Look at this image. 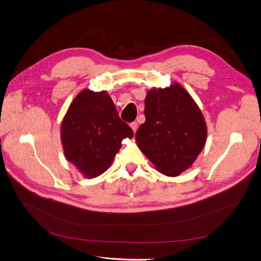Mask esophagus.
Wrapping results in <instances>:
<instances>
[{
  "instance_id": "obj_1",
  "label": "esophagus",
  "mask_w": 261,
  "mask_h": 261,
  "mask_svg": "<svg viewBox=\"0 0 261 261\" xmlns=\"http://www.w3.org/2000/svg\"><path fill=\"white\" fill-rule=\"evenodd\" d=\"M130 127H131V129L133 130V132L135 133V132H137V130H138V123L137 122H131L130 123Z\"/></svg>"
}]
</instances>
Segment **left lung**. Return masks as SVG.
<instances>
[{
  "instance_id": "8db88e82",
  "label": "left lung",
  "mask_w": 261,
  "mask_h": 261,
  "mask_svg": "<svg viewBox=\"0 0 261 261\" xmlns=\"http://www.w3.org/2000/svg\"><path fill=\"white\" fill-rule=\"evenodd\" d=\"M146 120L135 141L156 171L176 177L192 166L207 140V124L194 99L179 83L151 88L145 98Z\"/></svg>"
}]
</instances>
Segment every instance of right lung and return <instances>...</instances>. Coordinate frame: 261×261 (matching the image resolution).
Returning a JSON list of instances; mask_svg holds the SVG:
<instances>
[{
	"label": "right lung",
	"instance_id": "add662e5",
	"mask_svg": "<svg viewBox=\"0 0 261 261\" xmlns=\"http://www.w3.org/2000/svg\"><path fill=\"white\" fill-rule=\"evenodd\" d=\"M133 131L118 115L106 90L83 89L73 99L61 123L65 158L85 178H95L111 166L123 139Z\"/></svg>",
	"mask_w": 261,
	"mask_h": 261
}]
</instances>
